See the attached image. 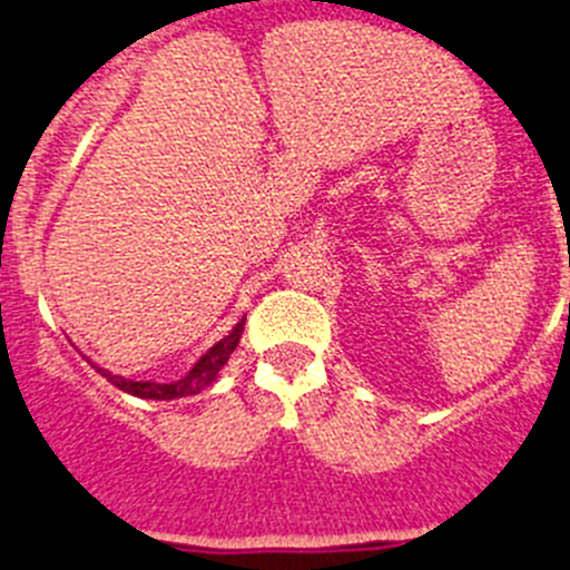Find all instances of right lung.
<instances>
[{
    "instance_id": "1",
    "label": "right lung",
    "mask_w": 570,
    "mask_h": 570,
    "mask_svg": "<svg viewBox=\"0 0 570 570\" xmlns=\"http://www.w3.org/2000/svg\"><path fill=\"white\" fill-rule=\"evenodd\" d=\"M242 332H244V321L238 323V326L233 328L225 340H219V343L213 345L205 357H199V363H196L194 368H190L188 374L177 382H135V380H126V376L109 374V371H104V368H98V374L106 376V380H109L111 385L120 387V391L131 393V396H140V399L194 396V393L205 391V387L216 380V374L225 368V363L230 360L233 351H236L238 340H242Z\"/></svg>"
}]
</instances>
